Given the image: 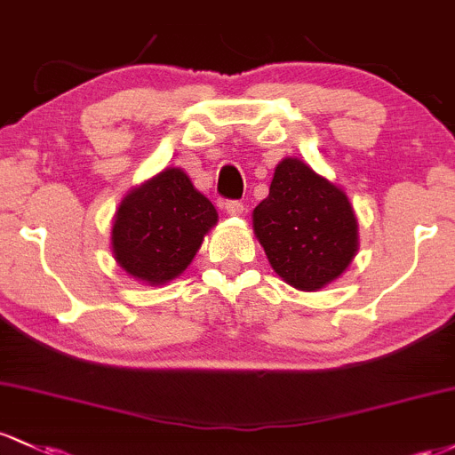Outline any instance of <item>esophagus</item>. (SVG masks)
Wrapping results in <instances>:
<instances>
[{
    "instance_id": "obj_1",
    "label": "esophagus",
    "mask_w": 455,
    "mask_h": 455,
    "mask_svg": "<svg viewBox=\"0 0 455 455\" xmlns=\"http://www.w3.org/2000/svg\"><path fill=\"white\" fill-rule=\"evenodd\" d=\"M224 209H227L228 216H242L246 207H243L242 201H227L224 203Z\"/></svg>"
}]
</instances>
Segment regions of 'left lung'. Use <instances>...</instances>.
Segmentation results:
<instances>
[{
	"label": "left lung",
	"mask_w": 455,
	"mask_h": 455,
	"mask_svg": "<svg viewBox=\"0 0 455 455\" xmlns=\"http://www.w3.org/2000/svg\"><path fill=\"white\" fill-rule=\"evenodd\" d=\"M252 227L274 272L304 291L341 276L358 251V224L346 192L300 159L278 164L267 198L254 207Z\"/></svg>",
	"instance_id": "obj_1"
}]
</instances>
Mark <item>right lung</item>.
<instances>
[{"instance_id":"add662e5","label":"right lung","mask_w":455,"mask_h":455,"mask_svg":"<svg viewBox=\"0 0 455 455\" xmlns=\"http://www.w3.org/2000/svg\"><path fill=\"white\" fill-rule=\"evenodd\" d=\"M216 222L209 198L186 172L168 168L127 194L118 207L112 227L114 259L140 281H172L192 263L204 233Z\"/></svg>"}]
</instances>
